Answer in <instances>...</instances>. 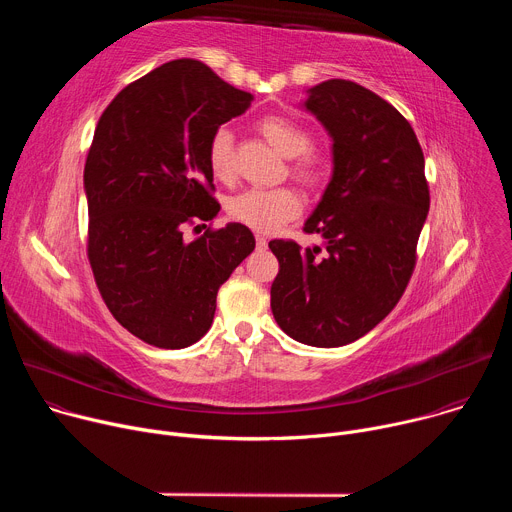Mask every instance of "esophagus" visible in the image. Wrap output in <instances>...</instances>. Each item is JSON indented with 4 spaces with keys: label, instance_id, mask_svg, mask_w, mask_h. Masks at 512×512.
<instances>
[{
    "label": "esophagus",
    "instance_id": "1",
    "mask_svg": "<svg viewBox=\"0 0 512 512\" xmlns=\"http://www.w3.org/2000/svg\"><path fill=\"white\" fill-rule=\"evenodd\" d=\"M255 243H257V249H265L267 247V239L263 235H257L255 237Z\"/></svg>",
    "mask_w": 512,
    "mask_h": 512
}]
</instances>
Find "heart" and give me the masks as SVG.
I'll list each match as a JSON object with an SVG mask.
<instances>
[{"mask_svg":"<svg viewBox=\"0 0 512 512\" xmlns=\"http://www.w3.org/2000/svg\"><path fill=\"white\" fill-rule=\"evenodd\" d=\"M255 129L277 154L289 158L287 172L298 184L308 190H320L328 184L334 168L332 152L312 145V133L302 123L283 115H265L257 119ZM208 166L216 180H235V137L231 129L218 127L210 135ZM300 212L302 198L294 188L287 186L245 190L229 202V216L233 221L259 233L277 231L281 225L294 221Z\"/></svg>","mask_w":512,"mask_h":512,"instance_id":"1","label":"heart"}]
</instances>
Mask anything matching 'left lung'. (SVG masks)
<instances>
[{
  "mask_svg": "<svg viewBox=\"0 0 512 512\" xmlns=\"http://www.w3.org/2000/svg\"><path fill=\"white\" fill-rule=\"evenodd\" d=\"M306 107L334 139L332 180L304 225L326 245L269 241L279 261L271 312L287 336L334 348L371 332L405 294L429 186L413 127L373 91L330 79Z\"/></svg>",
  "mask_w": 512,
  "mask_h": 512,
  "instance_id": "left-lung-1",
  "label": "left lung"
}]
</instances>
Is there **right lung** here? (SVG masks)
I'll return each instance as SVG.
<instances>
[{
    "label": "right lung",
    "instance_id": "add662e5",
    "mask_svg": "<svg viewBox=\"0 0 512 512\" xmlns=\"http://www.w3.org/2000/svg\"><path fill=\"white\" fill-rule=\"evenodd\" d=\"M251 95L190 58L127 85L103 111L85 164L87 257L113 318L158 348H186L210 328L216 294L255 249L231 223L194 241L184 227L210 221V135L247 111ZM196 235L200 227H194Z\"/></svg>",
    "mask_w": 512,
    "mask_h": 512
}]
</instances>
